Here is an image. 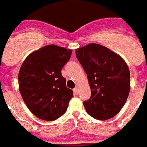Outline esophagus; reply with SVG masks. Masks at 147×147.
Returning <instances> with one entry per match:
<instances>
[{"instance_id":"esophagus-1","label":"esophagus","mask_w":147,"mask_h":147,"mask_svg":"<svg viewBox=\"0 0 147 147\" xmlns=\"http://www.w3.org/2000/svg\"><path fill=\"white\" fill-rule=\"evenodd\" d=\"M73 92H74V95H77L78 94V89L77 87H75V89H73Z\"/></svg>"}]
</instances>
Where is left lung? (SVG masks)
Returning a JSON list of instances; mask_svg holds the SVG:
<instances>
[{
  "instance_id": "1",
  "label": "left lung",
  "mask_w": 147,
  "mask_h": 147,
  "mask_svg": "<svg viewBox=\"0 0 147 147\" xmlns=\"http://www.w3.org/2000/svg\"><path fill=\"white\" fill-rule=\"evenodd\" d=\"M87 74L91 97L84 102L86 112L98 120H107L124 106L130 90V72L124 60L104 46L89 43L75 50Z\"/></svg>"
}]
</instances>
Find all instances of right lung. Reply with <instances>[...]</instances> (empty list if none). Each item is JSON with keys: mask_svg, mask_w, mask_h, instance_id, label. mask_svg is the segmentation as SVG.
I'll list each match as a JSON object with an SVG mask.
<instances>
[{"mask_svg": "<svg viewBox=\"0 0 147 147\" xmlns=\"http://www.w3.org/2000/svg\"><path fill=\"white\" fill-rule=\"evenodd\" d=\"M72 52L54 44L47 45L29 54L20 66V95L28 109L40 119L52 121L61 117L73 97L61 75Z\"/></svg>", "mask_w": 147, "mask_h": 147, "instance_id": "add662e5", "label": "right lung"}]
</instances>
